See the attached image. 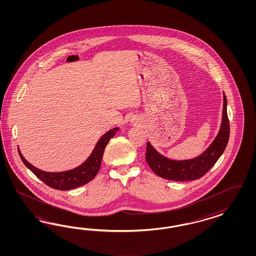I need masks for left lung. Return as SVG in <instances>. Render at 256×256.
Instances as JSON below:
<instances>
[{
  "label": "left lung",
  "instance_id": "8db88e82",
  "mask_svg": "<svg viewBox=\"0 0 256 256\" xmlns=\"http://www.w3.org/2000/svg\"><path fill=\"white\" fill-rule=\"evenodd\" d=\"M230 124L227 116V100L224 96L222 122L220 132L201 156L188 160H172L158 153L150 142L146 144V160L156 176L174 181H190L201 178L217 162L228 144Z\"/></svg>",
  "mask_w": 256,
  "mask_h": 256
}]
</instances>
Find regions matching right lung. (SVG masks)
Wrapping results in <instances>:
<instances>
[{"mask_svg": "<svg viewBox=\"0 0 256 256\" xmlns=\"http://www.w3.org/2000/svg\"><path fill=\"white\" fill-rule=\"evenodd\" d=\"M118 130L119 128H114L106 132L96 142L93 152L88 156L86 162L73 170L60 172H48L39 170L24 158L20 149H18V151L26 167L30 169L41 181H43L46 186L59 190H70L78 186L86 185V183L91 181L96 176L100 168L105 148L108 144L110 139L116 135Z\"/></svg>", "mask_w": 256, "mask_h": 256, "instance_id": "right-lung-1", "label": "right lung"}]
</instances>
